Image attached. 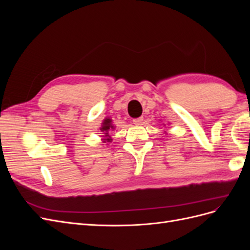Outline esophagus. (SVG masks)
<instances>
[{
    "mask_svg": "<svg viewBox=\"0 0 250 250\" xmlns=\"http://www.w3.org/2000/svg\"><path fill=\"white\" fill-rule=\"evenodd\" d=\"M143 118H138V119H134L132 122H133V124L134 125H142V123H143Z\"/></svg>",
    "mask_w": 250,
    "mask_h": 250,
    "instance_id": "obj_1",
    "label": "esophagus"
}]
</instances>
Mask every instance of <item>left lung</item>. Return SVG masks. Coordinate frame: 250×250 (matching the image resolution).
<instances>
[{
	"label": "left lung",
	"mask_w": 250,
	"mask_h": 250,
	"mask_svg": "<svg viewBox=\"0 0 250 250\" xmlns=\"http://www.w3.org/2000/svg\"><path fill=\"white\" fill-rule=\"evenodd\" d=\"M163 125H164V126H166V124H163ZM165 132H167V131H165Z\"/></svg>",
	"instance_id": "obj_1"
}]
</instances>
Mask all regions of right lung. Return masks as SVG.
<instances>
[{"instance_id": "add662e5", "label": "right lung", "mask_w": 250, "mask_h": 250, "mask_svg": "<svg viewBox=\"0 0 250 250\" xmlns=\"http://www.w3.org/2000/svg\"><path fill=\"white\" fill-rule=\"evenodd\" d=\"M115 129H116V126L113 125L112 120L110 118H105L101 124V127L99 128V130L102 132V135H101V137L103 138L102 143L106 144V143H110L112 141L111 135L109 133Z\"/></svg>"}]
</instances>
